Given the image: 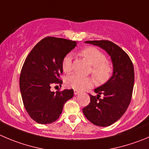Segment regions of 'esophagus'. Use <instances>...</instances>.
<instances>
[{
	"label": "esophagus",
	"instance_id": "obj_1",
	"mask_svg": "<svg viewBox=\"0 0 149 149\" xmlns=\"http://www.w3.org/2000/svg\"><path fill=\"white\" fill-rule=\"evenodd\" d=\"M74 95H77L80 93V91H77V90H74Z\"/></svg>",
	"mask_w": 149,
	"mask_h": 149
}]
</instances>
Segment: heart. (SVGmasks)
<instances>
[{"label": "heart", "instance_id": "b5f03b06", "mask_svg": "<svg viewBox=\"0 0 149 149\" xmlns=\"http://www.w3.org/2000/svg\"><path fill=\"white\" fill-rule=\"evenodd\" d=\"M81 56L87 60L89 64L93 66L92 74L95 79L99 83H104L108 80L112 73V66L110 63L107 62L105 55L95 47H87L81 52ZM72 53H68L62 60V69L65 73H69L72 70ZM66 83L69 87L77 91H83L93 86V80L91 77H82V76L73 74L67 77Z\"/></svg>", "mask_w": 149, "mask_h": 149}]
</instances>
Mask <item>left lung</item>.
<instances>
[{
  "mask_svg": "<svg viewBox=\"0 0 149 149\" xmlns=\"http://www.w3.org/2000/svg\"><path fill=\"white\" fill-rule=\"evenodd\" d=\"M85 42L105 50L113 63V75L104 84L94 89L97 95H90L91 102L83 109L84 116L92 124L108 127L121 118L130 104L134 87V66L128 55L112 42Z\"/></svg>",
  "mask_w": 149,
  "mask_h": 149,
  "instance_id": "left-lung-1",
  "label": "left lung"
}]
</instances>
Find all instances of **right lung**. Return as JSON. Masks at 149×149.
Wrapping results in <instances>:
<instances>
[{
  "mask_svg": "<svg viewBox=\"0 0 149 149\" xmlns=\"http://www.w3.org/2000/svg\"><path fill=\"white\" fill-rule=\"evenodd\" d=\"M77 43L46 37L35 45L25 59L19 77L21 96L26 111L39 124L56 121L66 101L73 97V89L54 92L50 88L55 85L61 86L62 60Z\"/></svg>",
  "mask_w": 149,
  "mask_h": 149,
  "instance_id": "obj_1",
  "label": "right lung"
}]
</instances>
